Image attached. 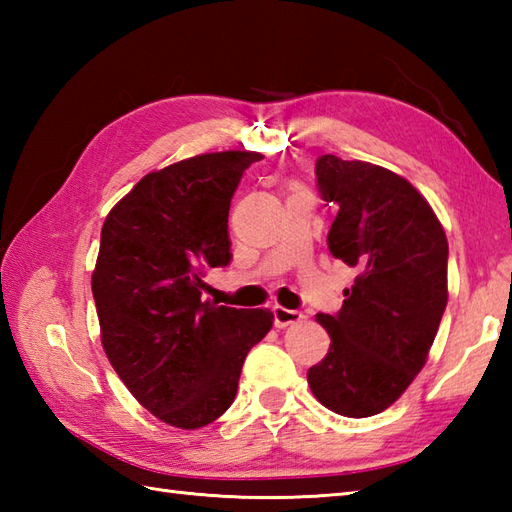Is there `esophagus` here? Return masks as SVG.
<instances>
[{"instance_id":"esophagus-1","label":"esophagus","mask_w":512,"mask_h":512,"mask_svg":"<svg viewBox=\"0 0 512 512\" xmlns=\"http://www.w3.org/2000/svg\"><path fill=\"white\" fill-rule=\"evenodd\" d=\"M273 319L277 328H288V325H295L303 319V314L297 310H288L284 306H275L273 308Z\"/></svg>"}]
</instances>
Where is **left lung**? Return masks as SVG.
<instances>
[{
  "instance_id": "obj_1",
  "label": "left lung",
  "mask_w": 512,
  "mask_h": 512,
  "mask_svg": "<svg viewBox=\"0 0 512 512\" xmlns=\"http://www.w3.org/2000/svg\"><path fill=\"white\" fill-rule=\"evenodd\" d=\"M314 173L336 209L330 253L358 275L339 312L317 314L332 343L308 385L330 411L367 418L427 363L449 299V244L429 202L394 171L325 154Z\"/></svg>"
}]
</instances>
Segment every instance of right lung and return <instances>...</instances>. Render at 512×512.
<instances>
[{
	"label": "right lung",
	"mask_w": 512,
	"mask_h": 512,
	"mask_svg": "<svg viewBox=\"0 0 512 512\" xmlns=\"http://www.w3.org/2000/svg\"><path fill=\"white\" fill-rule=\"evenodd\" d=\"M253 151H220L147 173L105 217L92 275L103 350L147 411L200 429L233 405L270 310L202 301L206 268L228 266V209Z\"/></svg>",
	"instance_id": "1"
}]
</instances>
